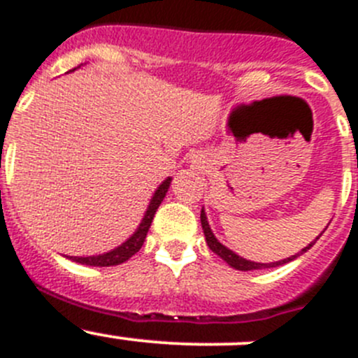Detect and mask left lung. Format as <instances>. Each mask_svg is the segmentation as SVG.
I'll list each match as a JSON object with an SVG mask.
<instances>
[{
	"instance_id": "obj_1",
	"label": "left lung",
	"mask_w": 358,
	"mask_h": 358,
	"mask_svg": "<svg viewBox=\"0 0 358 358\" xmlns=\"http://www.w3.org/2000/svg\"><path fill=\"white\" fill-rule=\"evenodd\" d=\"M201 226H203V233H205V238H206V243H208L210 250H213V252H215V255L219 256V258L224 259V262L228 263L229 266H233V268H236V270H242V272H247V270L273 268V266H279V265H285V263H288V262H293V259L299 258L300 255H303V252H306L307 249H310V247H313V243H315L316 240H318L320 236H322V235H320L318 238L315 240V242L309 243V245H307V247H303V249L300 250L299 255L292 256V258L280 259V262H273V263H256V262H250V259H245V258H242V256L235 255V252H233L231 249H228V247H224V245H222V243L219 242V240L215 238V235H213L212 229H210L208 220H206L205 210H201Z\"/></svg>"
}]
</instances>
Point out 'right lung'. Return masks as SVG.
Here are the masks:
<instances>
[{
    "mask_svg": "<svg viewBox=\"0 0 358 358\" xmlns=\"http://www.w3.org/2000/svg\"><path fill=\"white\" fill-rule=\"evenodd\" d=\"M169 183H171V178H166L159 187H157L155 194H153L152 201H150L148 208H146L145 217H143L141 224L138 226V229L134 231V235L130 238H127L125 242L122 243L116 249L109 250V252H103V255L99 256H86V258H79V256H70V259L76 263H81V265H90V266H113V265H120V263L127 262L129 258H132L136 252L143 247L146 238V233H148L150 226H152V220L155 217L157 208L160 206L162 199L166 198V192L169 189Z\"/></svg>",
    "mask_w": 358,
    "mask_h": 358,
    "instance_id": "obj_1",
    "label": "right lung"
}]
</instances>
